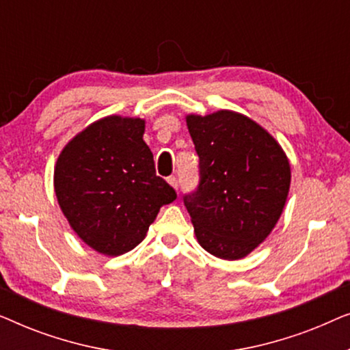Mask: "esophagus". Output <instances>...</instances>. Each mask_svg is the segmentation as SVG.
<instances>
[{"label":"esophagus","instance_id":"1","mask_svg":"<svg viewBox=\"0 0 350 350\" xmlns=\"http://www.w3.org/2000/svg\"><path fill=\"white\" fill-rule=\"evenodd\" d=\"M167 181H169V185H170L172 188H174L175 191L178 189V180H176L175 176H169V178H167Z\"/></svg>","mask_w":350,"mask_h":350}]
</instances>
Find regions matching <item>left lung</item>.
<instances>
[{
	"mask_svg": "<svg viewBox=\"0 0 350 350\" xmlns=\"http://www.w3.org/2000/svg\"><path fill=\"white\" fill-rule=\"evenodd\" d=\"M199 154L200 183L185 196L199 245L242 260L272 232L284 212L291 167L280 143L245 114H186Z\"/></svg>",
	"mask_w": 350,
	"mask_h": 350,
	"instance_id": "left-lung-1",
	"label": "left lung"
}]
</instances>
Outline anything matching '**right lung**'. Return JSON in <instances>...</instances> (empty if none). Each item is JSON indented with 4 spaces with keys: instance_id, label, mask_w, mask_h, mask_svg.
<instances>
[{
    "instance_id": "right-lung-1",
    "label": "right lung",
    "mask_w": 350,
    "mask_h": 350,
    "mask_svg": "<svg viewBox=\"0 0 350 350\" xmlns=\"http://www.w3.org/2000/svg\"><path fill=\"white\" fill-rule=\"evenodd\" d=\"M145 124L105 116L76 133L57 157L54 191L62 213L76 236L105 256L133 250L162 205L176 199L156 175Z\"/></svg>"
}]
</instances>
